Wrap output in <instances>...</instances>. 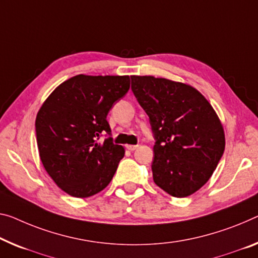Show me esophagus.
<instances>
[{"mask_svg":"<svg viewBox=\"0 0 258 258\" xmlns=\"http://www.w3.org/2000/svg\"><path fill=\"white\" fill-rule=\"evenodd\" d=\"M126 150H129V151H134V150H136L138 148V145H133V144H128L125 146Z\"/></svg>","mask_w":258,"mask_h":258,"instance_id":"1","label":"esophagus"}]
</instances>
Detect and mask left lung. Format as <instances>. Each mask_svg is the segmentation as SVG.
Here are the masks:
<instances>
[{
	"label": "left lung",
	"instance_id": "1",
	"mask_svg": "<svg viewBox=\"0 0 258 258\" xmlns=\"http://www.w3.org/2000/svg\"><path fill=\"white\" fill-rule=\"evenodd\" d=\"M132 90L156 137L153 181L174 197L192 195L207 183L225 150L219 116L191 85L153 76H132Z\"/></svg>",
	"mask_w": 258,
	"mask_h": 258
}]
</instances>
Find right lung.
Returning <instances> with one entry per match:
<instances>
[{"label": "right lung", "instance_id": "add662e5", "mask_svg": "<svg viewBox=\"0 0 258 258\" xmlns=\"http://www.w3.org/2000/svg\"><path fill=\"white\" fill-rule=\"evenodd\" d=\"M130 89L129 76L76 75L43 101L35 118L39 156L46 172L70 196L85 198L104 190L124 156L112 138L107 114Z\"/></svg>", "mask_w": 258, "mask_h": 258}]
</instances>
